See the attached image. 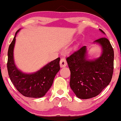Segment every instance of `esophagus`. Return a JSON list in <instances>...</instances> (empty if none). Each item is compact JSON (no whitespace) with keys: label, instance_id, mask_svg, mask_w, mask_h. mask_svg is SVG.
Listing matches in <instances>:
<instances>
[{"label":"esophagus","instance_id":"1","mask_svg":"<svg viewBox=\"0 0 121 121\" xmlns=\"http://www.w3.org/2000/svg\"><path fill=\"white\" fill-rule=\"evenodd\" d=\"M67 65V62L64 58H62L60 61V66L61 68L65 67Z\"/></svg>","mask_w":121,"mask_h":121}]
</instances>
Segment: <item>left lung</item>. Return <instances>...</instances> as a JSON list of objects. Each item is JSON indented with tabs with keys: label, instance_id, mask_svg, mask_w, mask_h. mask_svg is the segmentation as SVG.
<instances>
[{
	"label": "left lung",
	"instance_id": "1",
	"mask_svg": "<svg viewBox=\"0 0 121 121\" xmlns=\"http://www.w3.org/2000/svg\"><path fill=\"white\" fill-rule=\"evenodd\" d=\"M94 42L100 44L102 49L101 56L96 59H86V46L67 58L70 71V88L79 99L96 96L110 84L113 75L114 52L110 41L101 37Z\"/></svg>",
	"mask_w": 121,
	"mask_h": 121
}]
</instances>
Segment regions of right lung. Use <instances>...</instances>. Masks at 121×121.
<instances>
[{
	"label": "right lung",
	"instance_id": "add662e5",
	"mask_svg": "<svg viewBox=\"0 0 121 121\" xmlns=\"http://www.w3.org/2000/svg\"><path fill=\"white\" fill-rule=\"evenodd\" d=\"M19 30L16 31L8 49V74L13 85L22 95L33 98L43 97L52 85L56 74L60 70V58L49 63L34 73L26 74L21 72L16 67L14 60L15 37Z\"/></svg>",
	"mask_w": 121,
	"mask_h": 121
}]
</instances>
